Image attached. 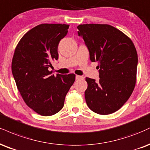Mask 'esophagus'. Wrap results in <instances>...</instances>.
Returning a JSON list of instances; mask_svg holds the SVG:
<instances>
[{
    "mask_svg": "<svg viewBox=\"0 0 150 150\" xmlns=\"http://www.w3.org/2000/svg\"><path fill=\"white\" fill-rule=\"evenodd\" d=\"M84 78V77L83 76H80V75H76V76H75V79H76V80H82V79H83Z\"/></svg>",
    "mask_w": 150,
    "mask_h": 150,
    "instance_id": "esophagus-1",
    "label": "esophagus"
}]
</instances>
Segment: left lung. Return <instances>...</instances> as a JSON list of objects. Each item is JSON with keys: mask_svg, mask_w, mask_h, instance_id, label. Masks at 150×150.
<instances>
[{"mask_svg": "<svg viewBox=\"0 0 150 150\" xmlns=\"http://www.w3.org/2000/svg\"><path fill=\"white\" fill-rule=\"evenodd\" d=\"M90 60L98 62L99 80L86 77V103L93 112L109 115L118 110L131 96L136 82L138 54L131 40L108 24H81Z\"/></svg>", "mask_w": 150, "mask_h": 150, "instance_id": "8db88e82", "label": "left lung"}]
</instances>
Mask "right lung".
Masks as SVG:
<instances>
[{"label": "right lung", "mask_w": 150, "mask_h": 150, "mask_svg": "<svg viewBox=\"0 0 150 150\" xmlns=\"http://www.w3.org/2000/svg\"><path fill=\"white\" fill-rule=\"evenodd\" d=\"M69 26L42 23L23 36L15 49L12 72L26 104L38 114L51 116L62 109L75 80L73 73L52 75L48 68L59 58L58 45Z\"/></svg>", "instance_id": "add662e5"}]
</instances>
